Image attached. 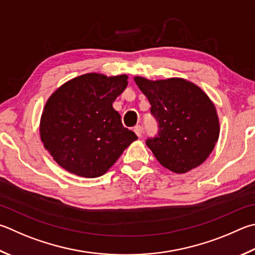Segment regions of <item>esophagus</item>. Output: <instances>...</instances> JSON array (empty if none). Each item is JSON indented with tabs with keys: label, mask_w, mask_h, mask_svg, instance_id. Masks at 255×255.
<instances>
[{
	"label": "esophagus",
	"mask_w": 255,
	"mask_h": 255,
	"mask_svg": "<svg viewBox=\"0 0 255 255\" xmlns=\"http://www.w3.org/2000/svg\"><path fill=\"white\" fill-rule=\"evenodd\" d=\"M133 131H135L136 135L138 137H141V133H142V127L140 126V125H137V126L133 127Z\"/></svg>",
	"instance_id": "obj_1"
}]
</instances>
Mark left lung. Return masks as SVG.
<instances>
[{"instance_id": "obj_1", "label": "left lung", "mask_w": 255, "mask_h": 255, "mask_svg": "<svg viewBox=\"0 0 255 255\" xmlns=\"http://www.w3.org/2000/svg\"><path fill=\"white\" fill-rule=\"evenodd\" d=\"M133 80L149 100L150 113L158 123V133L146 140L157 160L177 174L204 163L220 135L219 117L208 96L182 78Z\"/></svg>"}]
</instances>
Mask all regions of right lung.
Here are the masks:
<instances>
[{
	"instance_id": "add662e5",
	"label": "right lung",
	"mask_w": 255,
	"mask_h": 255,
	"mask_svg": "<svg viewBox=\"0 0 255 255\" xmlns=\"http://www.w3.org/2000/svg\"><path fill=\"white\" fill-rule=\"evenodd\" d=\"M127 80L126 75L87 73L50 96L41 116L40 136L62 168L81 177H99L137 139L113 107Z\"/></svg>"
}]
</instances>
